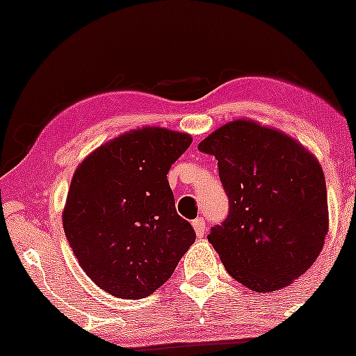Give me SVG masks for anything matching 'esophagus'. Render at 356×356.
<instances>
[{
  "label": "esophagus",
  "instance_id": "34e87169",
  "mask_svg": "<svg viewBox=\"0 0 356 356\" xmlns=\"http://www.w3.org/2000/svg\"><path fill=\"white\" fill-rule=\"evenodd\" d=\"M193 228H194V232H196V235H197V238H202L204 236V233H206V220H204V218H196V220H193Z\"/></svg>",
  "mask_w": 356,
  "mask_h": 356
}]
</instances>
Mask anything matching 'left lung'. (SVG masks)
<instances>
[{
	"label": "left lung",
	"instance_id": "obj_1",
	"mask_svg": "<svg viewBox=\"0 0 356 356\" xmlns=\"http://www.w3.org/2000/svg\"><path fill=\"white\" fill-rule=\"evenodd\" d=\"M218 160L230 201L209 241L228 274L252 291L270 293L305 274L329 230L321 163L298 140L252 120H235L201 140Z\"/></svg>",
	"mask_w": 356,
	"mask_h": 356
}]
</instances>
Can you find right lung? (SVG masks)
<instances>
[{"instance_id": "right-lung-1", "label": "right lung", "mask_w": 356, "mask_h": 356, "mask_svg": "<svg viewBox=\"0 0 356 356\" xmlns=\"http://www.w3.org/2000/svg\"><path fill=\"white\" fill-rule=\"evenodd\" d=\"M191 143L186 133L144 126L102 144L76 168L63 228L82 270L106 293H154L196 240L167 179Z\"/></svg>"}]
</instances>
